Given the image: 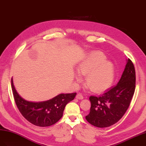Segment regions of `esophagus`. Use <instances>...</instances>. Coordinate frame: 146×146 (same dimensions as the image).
<instances>
[{
  "label": "esophagus",
  "mask_w": 146,
  "mask_h": 146,
  "mask_svg": "<svg viewBox=\"0 0 146 146\" xmlns=\"http://www.w3.org/2000/svg\"><path fill=\"white\" fill-rule=\"evenodd\" d=\"M76 98L78 100H83V99H84V96L82 95V94L78 93L76 95Z\"/></svg>",
  "instance_id": "obj_1"
}]
</instances>
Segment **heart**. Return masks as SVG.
Wrapping results in <instances>:
<instances>
[{
  "label": "heart",
  "instance_id": "b5f03b06",
  "mask_svg": "<svg viewBox=\"0 0 146 146\" xmlns=\"http://www.w3.org/2000/svg\"><path fill=\"white\" fill-rule=\"evenodd\" d=\"M105 55L101 52L91 54L80 62L77 68L79 76H86V85L94 92H101L108 89L112 84L115 77V68L111 61H106ZM76 81L81 78L77 76Z\"/></svg>",
  "mask_w": 146,
  "mask_h": 146
}]
</instances>
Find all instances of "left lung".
<instances>
[{
  "label": "left lung",
  "instance_id": "obj_1",
  "mask_svg": "<svg viewBox=\"0 0 146 146\" xmlns=\"http://www.w3.org/2000/svg\"><path fill=\"white\" fill-rule=\"evenodd\" d=\"M136 74L130 60H127L119 82L99 96H91V108L85 117L89 123L98 128H106L120 120L129 107L135 90Z\"/></svg>",
  "mask_w": 146,
  "mask_h": 146
}]
</instances>
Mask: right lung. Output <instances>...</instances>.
Wrapping results in <instances>:
<instances>
[{"label": "right lung", "instance_id": "add662e5", "mask_svg": "<svg viewBox=\"0 0 146 146\" xmlns=\"http://www.w3.org/2000/svg\"><path fill=\"white\" fill-rule=\"evenodd\" d=\"M11 88L15 103L22 115L30 123L41 127L56 123L62 117L66 104L72 101L76 95V93H61L45 101L32 102L25 100L18 94L13 78Z\"/></svg>", "mask_w": 146, "mask_h": 146}]
</instances>
